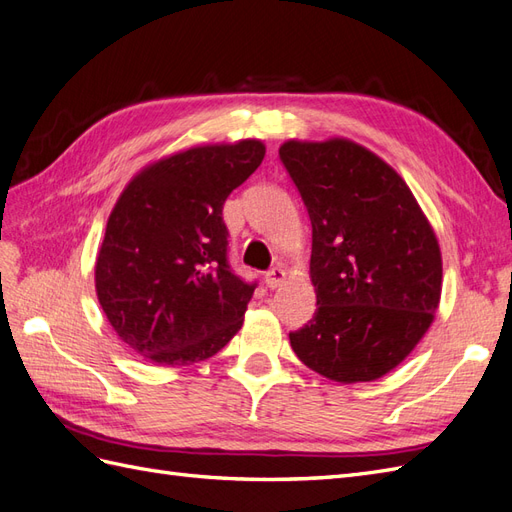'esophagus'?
<instances>
[{"mask_svg":"<svg viewBox=\"0 0 512 512\" xmlns=\"http://www.w3.org/2000/svg\"><path fill=\"white\" fill-rule=\"evenodd\" d=\"M285 281V270L283 268H272L266 272L264 277V283L266 287H270V290H277V287Z\"/></svg>","mask_w":512,"mask_h":512,"instance_id":"1","label":"esophagus"}]
</instances>
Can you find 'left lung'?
I'll return each instance as SVG.
<instances>
[{
	"label": "left lung",
	"mask_w": 512,
	"mask_h": 512,
	"mask_svg": "<svg viewBox=\"0 0 512 512\" xmlns=\"http://www.w3.org/2000/svg\"><path fill=\"white\" fill-rule=\"evenodd\" d=\"M281 162L311 218L318 309L290 333L296 357L335 383H368L426 335L441 298L437 235L404 179L348 138L287 140Z\"/></svg>",
	"instance_id": "left-lung-1"
}]
</instances>
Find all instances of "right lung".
I'll use <instances>...</instances> for the list:
<instances>
[{
    "mask_svg": "<svg viewBox=\"0 0 512 512\" xmlns=\"http://www.w3.org/2000/svg\"><path fill=\"white\" fill-rule=\"evenodd\" d=\"M264 155L255 138L177 151L131 177L112 207L95 290L114 333L144 361L201 363L242 329L255 285L229 268L222 205Z\"/></svg>",
    "mask_w": 512,
    "mask_h": 512,
    "instance_id": "1",
    "label": "right lung"
}]
</instances>
